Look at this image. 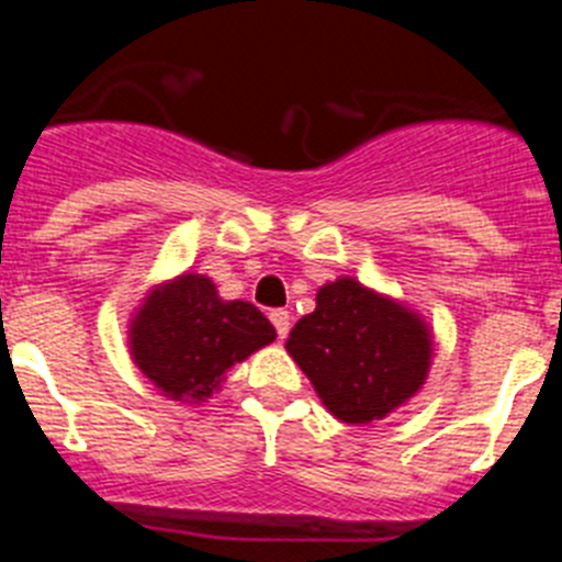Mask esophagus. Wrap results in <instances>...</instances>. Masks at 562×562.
<instances>
[{
    "mask_svg": "<svg viewBox=\"0 0 562 562\" xmlns=\"http://www.w3.org/2000/svg\"><path fill=\"white\" fill-rule=\"evenodd\" d=\"M270 321H272V326H276V331H278V340H284V337L290 335V326H292L290 312L272 310V312H270Z\"/></svg>",
    "mask_w": 562,
    "mask_h": 562,
    "instance_id": "1",
    "label": "esophagus"
}]
</instances>
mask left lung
<instances>
[{"label": "left lung", "mask_w": 562, "mask_h": 562, "mask_svg": "<svg viewBox=\"0 0 562 562\" xmlns=\"http://www.w3.org/2000/svg\"><path fill=\"white\" fill-rule=\"evenodd\" d=\"M286 351L331 416L371 425L422 391L434 329L400 297L340 276L317 290L315 312L297 321Z\"/></svg>", "instance_id": "left-lung-1"}]
</instances>
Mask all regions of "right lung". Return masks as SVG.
<instances>
[{"instance_id":"right-lung-1","label":"right lung","mask_w":562,"mask_h":562,"mask_svg":"<svg viewBox=\"0 0 562 562\" xmlns=\"http://www.w3.org/2000/svg\"><path fill=\"white\" fill-rule=\"evenodd\" d=\"M126 331L134 366L182 405L211 400L236 362L276 340L250 301H225L211 278L191 270L148 286Z\"/></svg>"}]
</instances>
